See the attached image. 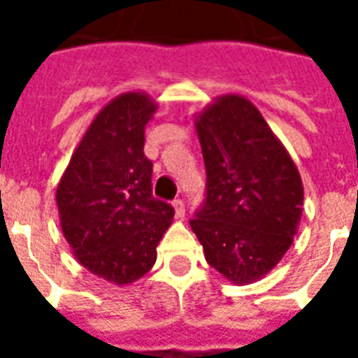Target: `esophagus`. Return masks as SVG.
<instances>
[{"mask_svg": "<svg viewBox=\"0 0 358 358\" xmlns=\"http://www.w3.org/2000/svg\"><path fill=\"white\" fill-rule=\"evenodd\" d=\"M172 207H174L176 218H184V215H186V205H184L182 199H174V201H172Z\"/></svg>", "mask_w": 358, "mask_h": 358, "instance_id": "1", "label": "esophagus"}]
</instances>
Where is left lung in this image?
Wrapping results in <instances>:
<instances>
[{
	"label": "left lung",
	"instance_id": "1",
	"mask_svg": "<svg viewBox=\"0 0 358 358\" xmlns=\"http://www.w3.org/2000/svg\"><path fill=\"white\" fill-rule=\"evenodd\" d=\"M194 122L207 197L192 230L213 268L236 285L253 284L292 248L303 213L301 174L243 95H218Z\"/></svg>",
	"mask_w": 358,
	"mask_h": 358
}]
</instances>
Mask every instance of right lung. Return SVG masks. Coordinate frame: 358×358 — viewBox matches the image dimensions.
Masks as SVG:
<instances>
[{
    "label": "right lung",
    "instance_id": "1",
    "mask_svg": "<svg viewBox=\"0 0 358 358\" xmlns=\"http://www.w3.org/2000/svg\"><path fill=\"white\" fill-rule=\"evenodd\" d=\"M157 107L145 92L110 99L59 180V220L73 255L115 285L132 284L153 268L174 218L171 205L153 197V164L143 155L145 124Z\"/></svg>",
    "mask_w": 358,
    "mask_h": 358
}]
</instances>
